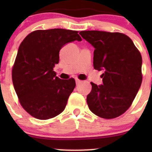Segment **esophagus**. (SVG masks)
I'll return each instance as SVG.
<instances>
[{
    "label": "esophagus",
    "instance_id": "obj_1",
    "mask_svg": "<svg viewBox=\"0 0 152 152\" xmlns=\"http://www.w3.org/2000/svg\"><path fill=\"white\" fill-rule=\"evenodd\" d=\"M75 82H76V84H79L81 82V80H78V79H76V80H75Z\"/></svg>",
    "mask_w": 152,
    "mask_h": 152
}]
</instances>
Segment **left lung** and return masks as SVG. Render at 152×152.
I'll list each match as a JSON object with an SVG mask.
<instances>
[{"mask_svg": "<svg viewBox=\"0 0 152 152\" xmlns=\"http://www.w3.org/2000/svg\"><path fill=\"white\" fill-rule=\"evenodd\" d=\"M80 36L94 48V68L103 71V84L91 82L87 103L92 113L113 119L131 106L142 84V59L126 35L103 31H81Z\"/></svg>", "mask_w": 152, "mask_h": 152, "instance_id": "obj_1", "label": "left lung"}]
</instances>
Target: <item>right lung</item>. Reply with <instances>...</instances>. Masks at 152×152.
<instances>
[{
  "instance_id": "add662e5",
  "label": "right lung",
  "mask_w": 152,
  "mask_h": 152,
  "mask_svg": "<svg viewBox=\"0 0 152 152\" xmlns=\"http://www.w3.org/2000/svg\"><path fill=\"white\" fill-rule=\"evenodd\" d=\"M77 31L36 30L23 40L12 70V80L20 103L33 117L48 119L61 113L75 88L74 78L61 80L53 71L60 49L81 41Z\"/></svg>"
}]
</instances>
